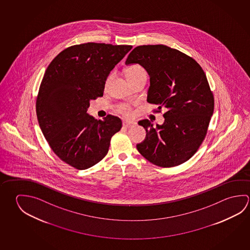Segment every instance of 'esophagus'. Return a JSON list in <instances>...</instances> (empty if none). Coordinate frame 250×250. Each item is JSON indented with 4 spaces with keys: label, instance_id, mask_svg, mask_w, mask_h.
Here are the masks:
<instances>
[{
    "label": "esophagus",
    "instance_id": "34e87169",
    "mask_svg": "<svg viewBox=\"0 0 250 250\" xmlns=\"http://www.w3.org/2000/svg\"><path fill=\"white\" fill-rule=\"evenodd\" d=\"M136 125L135 122L133 121H124L123 126L126 127V128H131Z\"/></svg>",
    "mask_w": 250,
    "mask_h": 250
}]
</instances>
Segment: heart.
<instances>
[{"instance_id": "obj_1", "label": "heart", "mask_w": 250, "mask_h": 250, "mask_svg": "<svg viewBox=\"0 0 250 250\" xmlns=\"http://www.w3.org/2000/svg\"><path fill=\"white\" fill-rule=\"evenodd\" d=\"M125 75H126L128 80L131 83L132 81L138 79L140 77H144V76L146 77V69L143 66H140L139 64H135V65H131L129 67H127L126 70H125ZM112 77H113L112 74L107 77L105 83H104L105 88L109 86ZM131 110H132V107H131V104H121L117 108V110H118L119 113L124 115V116H126V117L131 116Z\"/></svg>"}]
</instances>
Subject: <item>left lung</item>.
Returning <instances> with one entry per match:
<instances>
[{
    "mask_svg": "<svg viewBox=\"0 0 250 250\" xmlns=\"http://www.w3.org/2000/svg\"><path fill=\"white\" fill-rule=\"evenodd\" d=\"M138 63L150 76L147 102L165 108L164 123L139 122L146 135L137 149L162 167L178 166L192 157L206 138L214 110V97L206 74L194 59L164 44L140 45L125 64Z\"/></svg>",
    "mask_w": 250,
    "mask_h": 250,
    "instance_id": "obj_1",
    "label": "left lung"
}]
</instances>
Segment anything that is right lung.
Segmentation results:
<instances>
[{"instance_id":"obj_1","label":"right lung","mask_w":250,"mask_h":250,"mask_svg":"<svg viewBox=\"0 0 250 250\" xmlns=\"http://www.w3.org/2000/svg\"><path fill=\"white\" fill-rule=\"evenodd\" d=\"M131 48L75 44L59 53L45 70L36 103L40 129L58 157L77 169L104 159L111 137L122 127L118 117L97 120L87 110L89 102L103 97L110 71Z\"/></svg>"}]
</instances>
